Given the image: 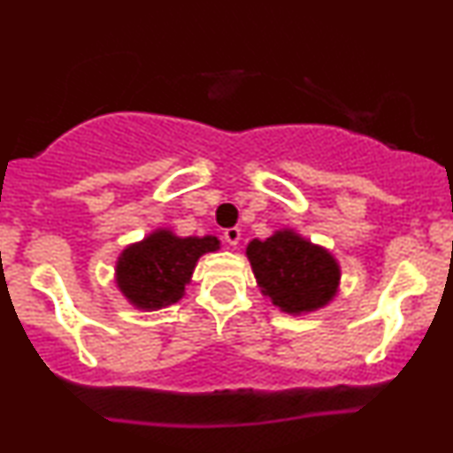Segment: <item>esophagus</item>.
Segmentation results:
<instances>
[{"label":"esophagus","mask_w":453,"mask_h":453,"mask_svg":"<svg viewBox=\"0 0 453 453\" xmlns=\"http://www.w3.org/2000/svg\"><path fill=\"white\" fill-rule=\"evenodd\" d=\"M223 241L227 244H238V241H241V230H238V227H227V230L223 232Z\"/></svg>","instance_id":"esophagus-1"}]
</instances>
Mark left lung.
I'll use <instances>...</instances> for the list:
<instances>
[{"instance_id": "left-lung-1", "label": "left lung", "mask_w": 453, "mask_h": 453, "mask_svg": "<svg viewBox=\"0 0 453 453\" xmlns=\"http://www.w3.org/2000/svg\"><path fill=\"white\" fill-rule=\"evenodd\" d=\"M262 294L285 313H309L330 303L339 289L336 259L292 230L273 234L247 247Z\"/></svg>"}]
</instances>
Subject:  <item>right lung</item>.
Listing matches in <instances>:
<instances>
[{
    "label": "right lung",
    "mask_w": 453,
    "mask_h": 453,
    "mask_svg": "<svg viewBox=\"0 0 453 453\" xmlns=\"http://www.w3.org/2000/svg\"><path fill=\"white\" fill-rule=\"evenodd\" d=\"M215 236L179 238L170 230L149 234L142 242L129 244L119 256L117 285L138 309L155 311L183 298L196 262L217 251Z\"/></svg>",
    "instance_id": "obj_1"
}]
</instances>
